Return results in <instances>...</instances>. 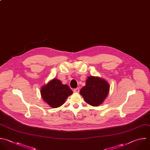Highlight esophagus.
Here are the masks:
<instances>
[{"instance_id":"esophagus-1","label":"esophagus","mask_w":150,"mask_h":150,"mask_svg":"<svg viewBox=\"0 0 150 150\" xmlns=\"http://www.w3.org/2000/svg\"><path fill=\"white\" fill-rule=\"evenodd\" d=\"M79 91H80V90H79V88H77L74 89V93H79Z\"/></svg>"}]
</instances>
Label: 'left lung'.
<instances>
[{
	"label": "left lung",
	"mask_w": 150,
	"mask_h": 150,
	"mask_svg": "<svg viewBox=\"0 0 150 150\" xmlns=\"http://www.w3.org/2000/svg\"><path fill=\"white\" fill-rule=\"evenodd\" d=\"M110 91V84L104 79L95 76H88L86 86L80 90V94L88 104L97 107L107 98Z\"/></svg>",
	"instance_id": "left-lung-1"
}]
</instances>
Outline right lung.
Masks as SVG:
<instances>
[{"mask_svg": "<svg viewBox=\"0 0 150 150\" xmlns=\"http://www.w3.org/2000/svg\"><path fill=\"white\" fill-rule=\"evenodd\" d=\"M42 98L50 107L57 108L62 105L67 97L73 94V91L67 84L54 78L40 89Z\"/></svg>", "mask_w": 150, "mask_h": 150, "instance_id": "right-lung-1", "label": "right lung"}]
</instances>
